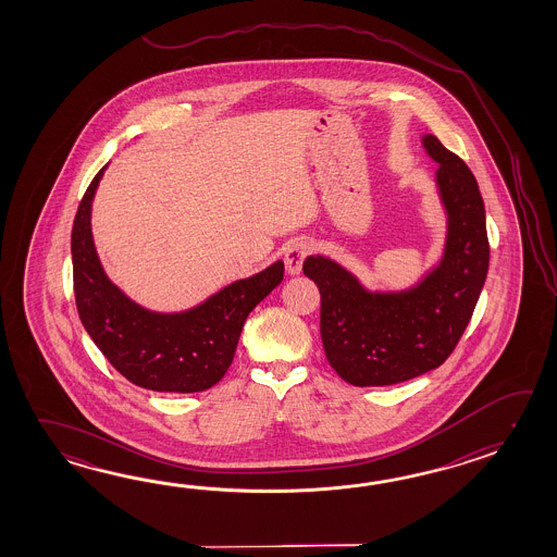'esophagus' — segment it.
Segmentation results:
<instances>
[{
	"label": "esophagus",
	"instance_id": "1",
	"mask_svg": "<svg viewBox=\"0 0 557 557\" xmlns=\"http://www.w3.org/2000/svg\"><path fill=\"white\" fill-rule=\"evenodd\" d=\"M308 252H310V245H308L307 240H296V243H293V245L286 249V252H284V267H286V273H300L302 262L307 259Z\"/></svg>",
	"mask_w": 557,
	"mask_h": 557
}]
</instances>
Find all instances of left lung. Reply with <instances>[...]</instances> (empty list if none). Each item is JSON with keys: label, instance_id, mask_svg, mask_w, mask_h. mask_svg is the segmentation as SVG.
<instances>
[{"label": "left lung", "instance_id": "obj_1", "mask_svg": "<svg viewBox=\"0 0 557 557\" xmlns=\"http://www.w3.org/2000/svg\"><path fill=\"white\" fill-rule=\"evenodd\" d=\"M440 163V199L448 213L438 267L404 293H370L326 257H308L302 271L320 290V336L341 379L352 386H388L434 370L460 343L490 264L485 209L478 181L438 137L424 135Z\"/></svg>", "mask_w": 557, "mask_h": 557}]
</instances>
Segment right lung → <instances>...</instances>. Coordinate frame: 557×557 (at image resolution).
<instances>
[{
	"label": "right lung",
	"mask_w": 557,
	"mask_h": 557,
	"mask_svg": "<svg viewBox=\"0 0 557 557\" xmlns=\"http://www.w3.org/2000/svg\"><path fill=\"white\" fill-rule=\"evenodd\" d=\"M103 171L85 190L73 221V290L85 331L119 374L141 388L207 391L231 367L250 310L283 281V261L228 284L185 312L145 310L107 278L95 252L91 202Z\"/></svg>",
	"instance_id": "obj_1"
}]
</instances>
